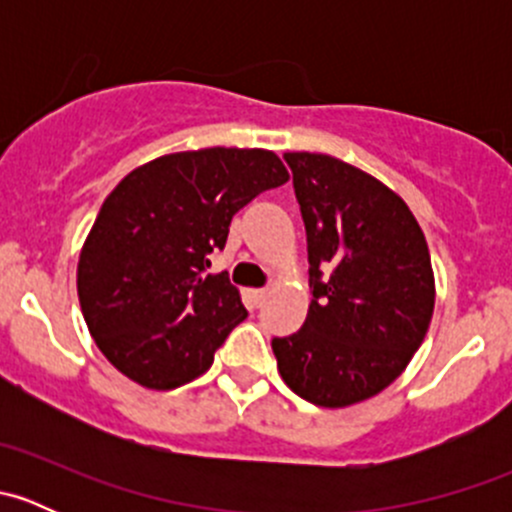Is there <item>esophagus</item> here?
I'll use <instances>...</instances> for the list:
<instances>
[{"instance_id": "obj_1", "label": "esophagus", "mask_w": 512, "mask_h": 512, "mask_svg": "<svg viewBox=\"0 0 512 512\" xmlns=\"http://www.w3.org/2000/svg\"><path fill=\"white\" fill-rule=\"evenodd\" d=\"M267 294H270V289H267V287H260V289H252L250 297H252V302H255L257 307H260V304L265 302V299H267Z\"/></svg>"}]
</instances>
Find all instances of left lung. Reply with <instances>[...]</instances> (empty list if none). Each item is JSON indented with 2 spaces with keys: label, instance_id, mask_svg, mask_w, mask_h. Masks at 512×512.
<instances>
[{
  "label": "left lung",
  "instance_id": "left-lung-1",
  "mask_svg": "<svg viewBox=\"0 0 512 512\" xmlns=\"http://www.w3.org/2000/svg\"><path fill=\"white\" fill-rule=\"evenodd\" d=\"M307 230L302 329L272 339L289 389L327 409L384 391L421 347L433 314L426 237L404 200L324 153H285Z\"/></svg>",
  "mask_w": 512,
  "mask_h": 512
}]
</instances>
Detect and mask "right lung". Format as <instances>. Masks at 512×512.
Returning <instances> with one entry per match:
<instances>
[{
	"label": "right lung",
	"mask_w": 512,
	"mask_h": 512,
	"mask_svg": "<svg viewBox=\"0 0 512 512\" xmlns=\"http://www.w3.org/2000/svg\"><path fill=\"white\" fill-rule=\"evenodd\" d=\"M262 148L170 153L128 173L101 210L79 257V302L91 337L121 374L175 389L210 369L247 317L227 272L205 275L232 215L287 183Z\"/></svg>",
	"instance_id": "add662e5"
}]
</instances>
